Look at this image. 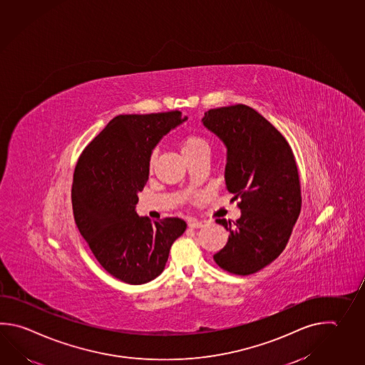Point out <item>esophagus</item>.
Segmentation results:
<instances>
[{"mask_svg": "<svg viewBox=\"0 0 365 365\" xmlns=\"http://www.w3.org/2000/svg\"><path fill=\"white\" fill-rule=\"evenodd\" d=\"M207 225L205 221H199V220H190L188 221V227H191V229H200V227H204Z\"/></svg>", "mask_w": 365, "mask_h": 365, "instance_id": "esophagus-1", "label": "esophagus"}]
</instances>
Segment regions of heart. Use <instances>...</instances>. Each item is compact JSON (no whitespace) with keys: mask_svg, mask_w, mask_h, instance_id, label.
<instances>
[{"mask_svg":"<svg viewBox=\"0 0 365 365\" xmlns=\"http://www.w3.org/2000/svg\"><path fill=\"white\" fill-rule=\"evenodd\" d=\"M179 145H180L182 155L185 156V158L192 156V155H197V153H208L209 152L208 142L197 135L185 136L179 143ZM153 165H155V155H152L149 158V170L153 169Z\"/></svg>","mask_w":365,"mask_h":365,"instance_id":"obj_1","label":"heart"}]
</instances>
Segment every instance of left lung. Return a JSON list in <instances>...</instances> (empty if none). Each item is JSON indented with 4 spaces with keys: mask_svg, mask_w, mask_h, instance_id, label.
I'll list each match as a JSON object with an SVG mask.
<instances>
[{
    "mask_svg": "<svg viewBox=\"0 0 365 365\" xmlns=\"http://www.w3.org/2000/svg\"><path fill=\"white\" fill-rule=\"evenodd\" d=\"M201 120L227 148L226 188L242 212L235 222L217 218L230 235L213 259L232 274H253L282 253L300 215L295 157L284 136L247 105L210 109Z\"/></svg>",
    "mask_w": 365,
    "mask_h": 365,
    "instance_id": "left-lung-1",
    "label": "left lung"
}]
</instances>
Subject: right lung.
<instances>
[{"label": "right lung", "mask_w": 365, "mask_h": 365, "mask_svg": "<svg viewBox=\"0 0 365 365\" xmlns=\"http://www.w3.org/2000/svg\"><path fill=\"white\" fill-rule=\"evenodd\" d=\"M179 110L122 114L83 149L71 188L75 223L100 265L130 284L161 274L187 225L178 217L152 222L135 212L160 139L186 120Z\"/></svg>", "instance_id": "obj_1"}]
</instances>
